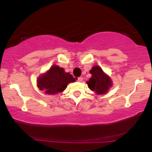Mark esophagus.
I'll return each instance as SVG.
<instances>
[{
  "mask_svg": "<svg viewBox=\"0 0 152 152\" xmlns=\"http://www.w3.org/2000/svg\"><path fill=\"white\" fill-rule=\"evenodd\" d=\"M77 81H79V82L82 81H83V77H78V78H77Z\"/></svg>",
  "mask_w": 152,
  "mask_h": 152,
  "instance_id": "1",
  "label": "esophagus"
}]
</instances>
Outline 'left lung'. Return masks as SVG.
<instances>
[{
    "label": "left lung",
    "instance_id": "left-lung-1",
    "mask_svg": "<svg viewBox=\"0 0 152 152\" xmlns=\"http://www.w3.org/2000/svg\"><path fill=\"white\" fill-rule=\"evenodd\" d=\"M90 73L92 76L87 81V84L91 90L94 91L97 94H104L108 91L111 86V80L106 75L102 69L98 66H94Z\"/></svg>",
    "mask_w": 152,
    "mask_h": 152
}]
</instances>
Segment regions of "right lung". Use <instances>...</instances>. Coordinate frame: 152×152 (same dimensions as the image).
<instances>
[{
	"label": "right lung",
	"instance_id": "obj_1",
	"mask_svg": "<svg viewBox=\"0 0 152 152\" xmlns=\"http://www.w3.org/2000/svg\"><path fill=\"white\" fill-rule=\"evenodd\" d=\"M75 78L69 73L64 72V69L54 65L46 74L38 78L37 83L40 90L48 94H57L65 90L67 85L74 82Z\"/></svg>",
	"mask_w": 152,
	"mask_h": 152
}]
</instances>
